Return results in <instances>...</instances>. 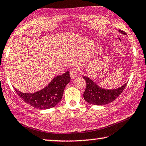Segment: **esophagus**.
I'll list each match as a JSON object with an SVG mask.
<instances>
[{
  "label": "esophagus",
  "instance_id": "34e87169",
  "mask_svg": "<svg viewBox=\"0 0 146 146\" xmlns=\"http://www.w3.org/2000/svg\"><path fill=\"white\" fill-rule=\"evenodd\" d=\"M70 76L71 78H75V77H76L78 74V71L77 70H76V69L73 68V69H71L70 71Z\"/></svg>",
  "mask_w": 146,
  "mask_h": 146
}]
</instances>
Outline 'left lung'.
Returning a JSON list of instances; mask_svg holds the SVG:
<instances>
[{
    "label": "left lung",
    "instance_id": "1",
    "mask_svg": "<svg viewBox=\"0 0 146 146\" xmlns=\"http://www.w3.org/2000/svg\"><path fill=\"white\" fill-rule=\"evenodd\" d=\"M121 34L126 35L125 32L119 30ZM86 82V88L84 92V98L87 103L92 105H104L113 102L121 94L125 89L128 82L115 89H106L99 87L91 78L83 76Z\"/></svg>",
    "mask_w": 146,
    "mask_h": 146
}]
</instances>
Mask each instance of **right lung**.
Wrapping results in <instances>:
<instances>
[{"mask_svg":"<svg viewBox=\"0 0 146 146\" xmlns=\"http://www.w3.org/2000/svg\"><path fill=\"white\" fill-rule=\"evenodd\" d=\"M71 78L70 72L53 78L47 86L34 93H23L15 89V91L25 103L36 108L48 109L57 105L62 99L64 88Z\"/></svg>","mask_w":146,"mask_h":146,"instance_id":"right-lung-1","label":"right lung"}]
</instances>
